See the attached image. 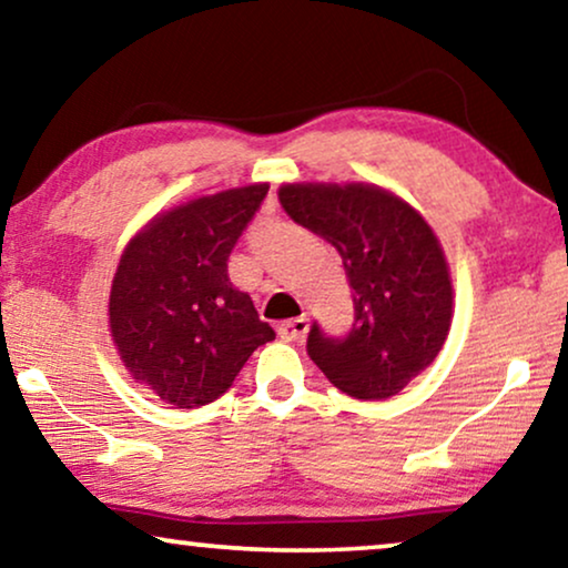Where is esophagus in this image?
Here are the masks:
<instances>
[{
  "label": "esophagus",
  "instance_id": "1",
  "mask_svg": "<svg viewBox=\"0 0 568 568\" xmlns=\"http://www.w3.org/2000/svg\"><path fill=\"white\" fill-rule=\"evenodd\" d=\"M308 332V318L306 316H298V318H287V322L277 324V334H281V339L285 342H298L306 337Z\"/></svg>",
  "mask_w": 568,
  "mask_h": 568
}]
</instances>
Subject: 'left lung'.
Listing matches in <instances>:
<instances>
[{
	"label": "left lung",
	"instance_id": "obj_1",
	"mask_svg": "<svg viewBox=\"0 0 568 568\" xmlns=\"http://www.w3.org/2000/svg\"><path fill=\"white\" fill-rule=\"evenodd\" d=\"M285 213L339 252L355 318L334 337L311 324L306 353L342 394L381 402L440 353L453 285L440 244L414 207L371 185H285Z\"/></svg>",
	"mask_w": 568,
	"mask_h": 568
}]
</instances>
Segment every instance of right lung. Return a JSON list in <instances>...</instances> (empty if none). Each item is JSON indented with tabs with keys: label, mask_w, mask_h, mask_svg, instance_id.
Returning <instances> with one entry per match:
<instances>
[{
	"label": "right lung",
	"mask_w": 568,
	"mask_h": 568,
	"mask_svg": "<svg viewBox=\"0 0 568 568\" xmlns=\"http://www.w3.org/2000/svg\"><path fill=\"white\" fill-rule=\"evenodd\" d=\"M267 185L197 197L125 246L110 291V329L128 371L178 409L215 402L254 349L275 339L229 257Z\"/></svg>",
	"instance_id": "1"
}]
</instances>
